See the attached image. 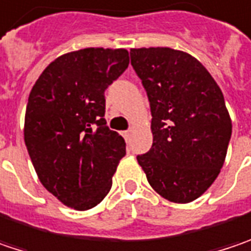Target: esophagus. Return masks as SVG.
<instances>
[{"label":"esophagus","mask_w":251,"mask_h":251,"mask_svg":"<svg viewBox=\"0 0 251 251\" xmlns=\"http://www.w3.org/2000/svg\"><path fill=\"white\" fill-rule=\"evenodd\" d=\"M132 131H134V128H128V130H127V131H124V132H123V135H124V138H126V140H127V141H128V140H130V138H131V134H132Z\"/></svg>","instance_id":"obj_1"}]
</instances>
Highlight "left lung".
Returning <instances> with one entry per match:
<instances>
[{
    "label": "left lung",
    "instance_id": "left-lung-1",
    "mask_svg": "<svg viewBox=\"0 0 251 251\" xmlns=\"http://www.w3.org/2000/svg\"><path fill=\"white\" fill-rule=\"evenodd\" d=\"M130 55L152 116V147L137 161L157 194L189 203L206 192L225 164L232 120L223 93L186 52L134 48Z\"/></svg>",
    "mask_w": 251,
    "mask_h": 251
}]
</instances>
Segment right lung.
Here are the masks:
<instances>
[{"label": "right lung", "instance_id": "obj_1", "mask_svg": "<svg viewBox=\"0 0 251 251\" xmlns=\"http://www.w3.org/2000/svg\"><path fill=\"white\" fill-rule=\"evenodd\" d=\"M126 49L86 48L50 62L32 87L24 140L41 183L76 210L99 205L126 155L106 126L104 90L128 68Z\"/></svg>", "mask_w": 251, "mask_h": 251}]
</instances>
